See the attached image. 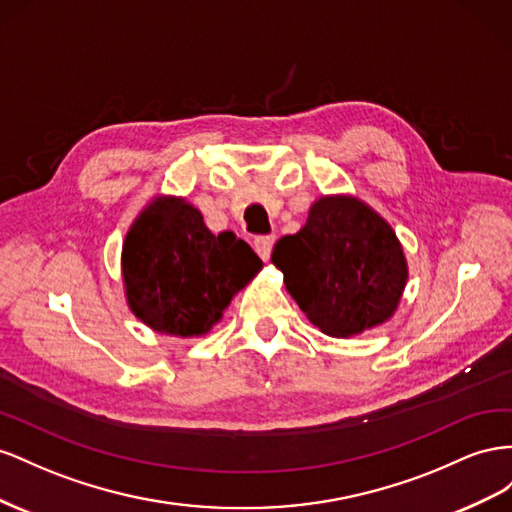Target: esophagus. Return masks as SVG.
Returning <instances> with one entry per match:
<instances>
[{"label":"esophagus","mask_w":512,"mask_h":512,"mask_svg":"<svg viewBox=\"0 0 512 512\" xmlns=\"http://www.w3.org/2000/svg\"><path fill=\"white\" fill-rule=\"evenodd\" d=\"M272 246H274V236H259V238H255V242H253V248L257 251V255H259L261 259H264V261L270 259Z\"/></svg>","instance_id":"esophagus-1"}]
</instances>
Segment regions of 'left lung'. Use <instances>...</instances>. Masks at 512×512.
<instances>
[{
  "mask_svg": "<svg viewBox=\"0 0 512 512\" xmlns=\"http://www.w3.org/2000/svg\"><path fill=\"white\" fill-rule=\"evenodd\" d=\"M272 264L311 324L330 337L386 321L407 279L390 225L352 197L319 199L296 236L276 242Z\"/></svg>",
  "mask_w": 512,
  "mask_h": 512,
  "instance_id": "1",
  "label": "left lung"
}]
</instances>
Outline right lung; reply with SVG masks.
<instances>
[{
  "instance_id": "1",
  "label": "right lung",
  "mask_w": 512,
  "mask_h": 512,
  "mask_svg": "<svg viewBox=\"0 0 512 512\" xmlns=\"http://www.w3.org/2000/svg\"><path fill=\"white\" fill-rule=\"evenodd\" d=\"M122 266L128 304L143 324L197 337L264 264L231 231L214 236L193 206L158 199L130 227Z\"/></svg>"
}]
</instances>
